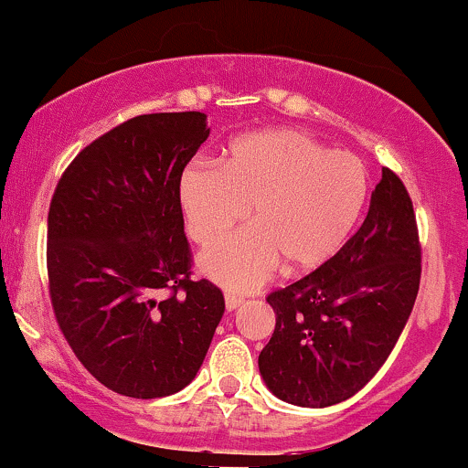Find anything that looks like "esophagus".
<instances>
[{"instance_id": "34e87169", "label": "esophagus", "mask_w": 468, "mask_h": 468, "mask_svg": "<svg viewBox=\"0 0 468 468\" xmlns=\"http://www.w3.org/2000/svg\"><path fill=\"white\" fill-rule=\"evenodd\" d=\"M240 304H243V298L236 296V293H225V307H228V312H234Z\"/></svg>"}]
</instances>
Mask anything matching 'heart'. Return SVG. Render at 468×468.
<instances>
[{
    "mask_svg": "<svg viewBox=\"0 0 468 468\" xmlns=\"http://www.w3.org/2000/svg\"><path fill=\"white\" fill-rule=\"evenodd\" d=\"M367 190L358 156L290 128L236 136L220 165L192 161L176 187L187 234L198 245L223 239L250 207L254 225L198 259L203 274L236 292L259 287L282 262L287 271L327 262L349 239Z\"/></svg>",
    "mask_w": 468,
    "mask_h": 468,
    "instance_id": "heart-1",
    "label": "heart"
}]
</instances>
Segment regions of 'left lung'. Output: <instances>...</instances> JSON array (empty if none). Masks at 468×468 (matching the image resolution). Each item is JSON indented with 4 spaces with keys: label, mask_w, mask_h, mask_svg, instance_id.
Returning a JSON list of instances; mask_svg holds the SVG:
<instances>
[{
    "label": "left lung",
    "mask_w": 468,
    "mask_h": 468,
    "mask_svg": "<svg viewBox=\"0 0 468 468\" xmlns=\"http://www.w3.org/2000/svg\"><path fill=\"white\" fill-rule=\"evenodd\" d=\"M420 254L407 187L382 167L358 232L316 271L267 296L276 314L274 334L259 356L267 389L312 409L358 393L411 316Z\"/></svg>",
    "instance_id": "obj_1"
}]
</instances>
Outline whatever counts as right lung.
<instances>
[{
	"mask_svg": "<svg viewBox=\"0 0 468 468\" xmlns=\"http://www.w3.org/2000/svg\"><path fill=\"white\" fill-rule=\"evenodd\" d=\"M209 136L203 112L141 114L99 136L57 183L48 281L57 323L81 365L121 396L187 387L225 312L190 278L178 176Z\"/></svg>",
	"mask_w": 468,
	"mask_h": 468,
	"instance_id": "1",
	"label": "right lung"
}]
</instances>
